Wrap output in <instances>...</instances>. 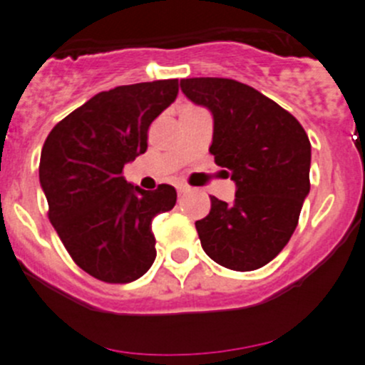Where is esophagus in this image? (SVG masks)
I'll return each instance as SVG.
<instances>
[{
  "instance_id": "esophagus-1",
  "label": "esophagus",
  "mask_w": 365,
  "mask_h": 365,
  "mask_svg": "<svg viewBox=\"0 0 365 365\" xmlns=\"http://www.w3.org/2000/svg\"><path fill=\"white\" fill-rule=\"evenodd\" d=\"M187 190H189V187H185V185H178V187H176V192H178V196L185 194Z\"/></svg>"
}]
</instances>
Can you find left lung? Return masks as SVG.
<instances>
[{
    "mask_svg": "<svg viewBox=\"0 0 365 365\" xmlns=\"http://www.w3.org/2000/svg\"><path fill=\"white\" fill-rule=\"evenodd\" d=\"M180 86L212 113L210 153L237 185L231 203L210 196V213L196 220L201 247L231 270L264 267L292 238L311 189L307 134L293 114L238 81L192 77Z\"/></svg>",
    "mask_w": 365,
    "mask_h": 365,
    "instance_id": "1",
    "label": "left lung"
}]
</instances>
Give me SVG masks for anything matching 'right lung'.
<instances>
[{
	"label": "right lung",
	"mask_w": 365,
	"mask_h": 365,
	"mask_svg": "<svg viewBox=\"0 0 365 365\" xmlns=\"http://www.w3.org/2000/svg\"><path fill=\"white\" fill-rule=\"evenodd\" d=\"M178 95V79L102 91L47 135L40 187L72 259L104 282H132L155 261L152 219L176 203L175 187L145 190L121 176L148 148V127Z\"/></svg>",
	"instance_id": "1"
}]
</instances>
